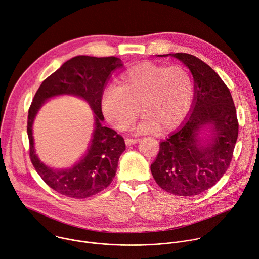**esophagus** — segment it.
Segmentation results:
<instances>
[{"instance_id": "esophagus-1", "label": "esophagus", "mask_w": 259, "mask_h": 259, "mask_svg": "<svg viewBox=\"0 0 259 259\" xmlns=\"http://www.w3.org/2000/svg\"><path fill=\"white\" fill-rule=\"evenodd\" d=\"M139 141V139L138 138H126L125 139V142H126V144L127 145H131V144H135V143H137Z\"/></svg>"}]
</instances>
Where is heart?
<instances>
[{"mask_svg": "<svg viewBox=\"0 0 259 259\" xmlns=\"http://www.w3.org/2000/svg\"><path fill=\"white\" fill-rule=\"evenodd\" d=\"M194 99L193 79L180 65L143 62L126 70L102 101L106 119L118 130L128 129L144 115L138 132H167L188 115Z\"/></svg>", "mask_w": 259, "mask_h": 259, "instance_id": "heart-1", "label": "heart"}]
</instances>
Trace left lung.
Here are the masks:
<instances>
[{
    "label": "left lung",
    "instance_id": "1",
    "mask_svg": "<svg viewBox=\"0 0 259 259\" xmlns=\"http://www.w3.org/2000/svg\"><path fill=\"white\" fill-rule=\"evenodd\" d=\"M171 56L182 61L193 75L194 103L185 123L159 143L150 169L164 191L177 196H194L211 188L226 173L239 124L231 93L214 70L193 55ZM204 128L211 133L205 141L200 138Z\"/></svg>",
    "mask_w": 259,
    "mask_h": 259
}]
</instances>
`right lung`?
<instances>
[{
  "instance_id": "right-lung-1",
  "label": "right lung",
  "mask_w": 259,
  "mask_h": 259,
  "mask_svg": "<svg viewBox=\"0 0 259 259\" xmlns=\"http://www.w3.org/2000/svg\"><path fill=\"white\" fill-rule=\"evenodd\" d=\"M116 57L76 56L44 80L28 111L29 155L37 174L58 193L77 199L88 198L106 189L113 181L120 155L126 149L124 138L102 123V98L112 73L121 67ZM71 94L89 103L95 113V130L88 152L72 168L55 170L41 163L34 149L32 125L40 107L48 99Z\"/></svg>"
}]
</instances>
